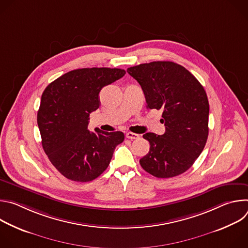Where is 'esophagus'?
Here are the masks:
<instances>
[{"label": "esophagus", "instance_id": "34e87169", "mask_svg": "<svg viewBox=\"0 0 248 248\" xmlns=\"http://www.w3.org/2000/svg\"><path fill=\"white\" fill-rule=\"evenodd\" d=\"M125 136H126V138H128V139H137V138H139V134L133 133V132H126Z\"/></svg>", "mask_w": 248, "mask_h": 248}]
</instances>
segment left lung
Masks as SVG:
<instances>
[{"label": "left lung", "instance_id": "obj_1", "mask_svg": "<svg viewBox=\"0 0 248 248\" xmlns=\"http://www.w3.org/2000/svg\"><path fill=\"white\" fill-rule=\"evenodd\" d=\"M126 72L143 90L147 109L161 110L166 131L147 132L150 150L139 163L147 172L168 179L186 171L203 151L208 138L209 102L200 82L172 62H152Z\"/></svg>", "mask_w": 248, "mask_h": 248}]
</instances>
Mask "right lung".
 <instances>
[{"label": "right lung", "mask_w": 248, "mask_h": 248, "mask_svg": "<svg viewBox=\"0 0 248 248\" xmlns=\"http://www.w3.org/2000/svg\"><path fill=\"white\" fill-rule=\"evenodd\" d=\"M125 75V70L91 67L72 70L44 90L37 114L42 146L54 167L66 179L95 180L108 168L122 131L88 130L89 115L100 106L101 89Z\"/></svg>", "instance_id": "obj_1"}]
</instances>
